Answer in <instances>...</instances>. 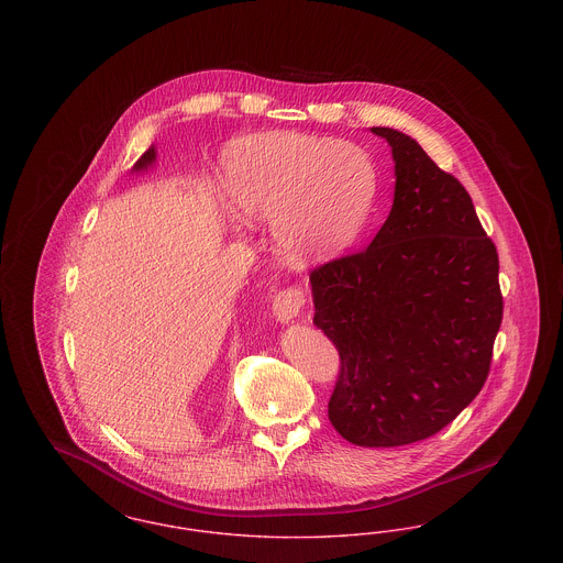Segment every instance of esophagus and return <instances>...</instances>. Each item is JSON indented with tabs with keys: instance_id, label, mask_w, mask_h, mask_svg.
<instances>
[{
	"instance_id": "esophagus-1",
	"label": "esophagus",
	"mask_w": 563,
	"mask_h": 563,
	"mask_svg": "<svg viewBox=\"0 0 563 563\" xmlns=\"http://www.w3.org/2000/svg\"><path fill=\"white\" fill-rule=\"evenodd\" d=\"M306 303V294L301 287H287L274 295L272 312L278 322H291L301 312Z\"/></svg>"
}]
</instances>
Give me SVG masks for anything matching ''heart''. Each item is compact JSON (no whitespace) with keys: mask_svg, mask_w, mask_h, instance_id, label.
Instances as JSON below:
<instances>
[{"mask_svg":"<svg viewBox=\"0 0 563 563\" xmlns=\"http://www.w3.org/2000/svg\"><path fill=\"white\" fill-rule=\"evenodd\" d=\"M223 189L242 223H272L291 262H317L363 228L377 191L369 154L352 143L268 133L236 141L223 158Z\"/></svg>","mask_w":563,"mask_h":563,"instance_id":"heart-1","label":"heart"}]
</instances>
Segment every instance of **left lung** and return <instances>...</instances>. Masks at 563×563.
<instances>
[{
  "instance_id": "8db88e82",
  "label": "left lung",
  "mask_w": 563,
  "mask_h": 563,
  "mask_svg": "<svg viewBox=\"0 0 563 563\" xmlns=\"http://www.w3.org/2000/svg\"><path fill=\"white\" fill-rule=\"evenodd\" d=\"M395 200L374 241L310 272L314 324L340 352L329 420L346 441L397 448L445 429L487 379L503 322L496 244L473 200L416 139L375 126Z\"/></svg>"
}]
</instances>
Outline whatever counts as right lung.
Returning <instances> with one entry per match:
<instances>
[{
	"mask_svg": "<svg viewBox=\"0 0 563 563\" xmlns=\"http://www.w3.org/2000/svg\"><path fill=\"white\" fill-rule=\"evenodd\" d=\"M156 162V150L154 147H150L136 164H134V170H147V166H152Z\"/></svg>",
	"mask_w": 563,
	"mask_h": 563,
	"instance_id": "add662e5",
	"label": "right lung"
}]
</instances>
